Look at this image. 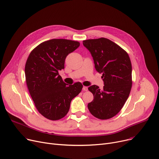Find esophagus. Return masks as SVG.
Returning a JSON list of instances; mask_svg holds the SVG:
<instances>
[{
  "label": "esophagus",
  "instance_id": "esophagus-1",
  "mask_svg": "<svg viewBox=\"0 0 159 159\" xmlns=\"http://www.w3.org/2000/svg\"><path fill=\"white\" fill-rule=\"evenodd\" d=\"M82 89H83V91H88V88L86 87V86H84L83 87V88H82Z\"/></svg>",
  "mask_w": 159,
  "mask_h": 159
}]
</instances>
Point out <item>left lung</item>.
Wrapping results in <instances>:
<instances>
[{"label": "left lung", "instance_id": "8db88e82", "mask_svg": "<svg viewBox=\"0 0 159 159\" xmlns=\"http://www.w3.org/2000/svg\"><path fill=\"white\" fill-rule=\"evenodd\" d=\"M83 45L91 52L94 67L102 73L104 82L102 89L97 85L88 88L94 96L88 109L98 119H110L121 111L131 91L130 57L121 47L105 38L84 40Z\"/></svg>", "mask_w": 159, "mask_h": 159}]
</instances>
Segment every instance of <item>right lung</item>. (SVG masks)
Wrapping results in <instances>:
<instances>
[{
    "label": "right lung",
    "mask_w": 159,
    "mask_h": 159,
    "mask_svg": "<svg viewBox=\"0 0 159 159\" xmlns=\"http://www.w3.org/2000/svg\"><path fill=\"white\" fill-rule=\"evenodd\" d=\"M80 46L78 41L52 39L34 48L25 66L27 86L38 112L50 120L67 114L70 103L83 88L80 82L68 86L59 75L66 56Z\"/></svg>",
    "instance_id": "1"
}]
</instances>
